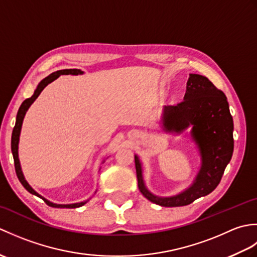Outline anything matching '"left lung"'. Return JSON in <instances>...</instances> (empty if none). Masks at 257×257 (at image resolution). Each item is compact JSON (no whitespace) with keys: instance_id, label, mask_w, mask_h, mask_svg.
<instances>
[{"instance_id":"left-lung-1","label":"left lung","mask_w":257,"mask_h":257,"mask_svg":"<svg viewBox=\"0 0 257 257\" xmlns=\"http://www.w3.org/2000/svg\"><path fill=\"white\" fill-rule=\"evenodd\" d=\"M161 122L167 132L182 133L189 125L199 148L201 168L191 187L173 196H157L147 189L143 165L135 156L138 187L145 198L161 206H183L211 193L219 185L233 149V118L226 96L206 77L190 74L183 100L163 107Z\"/></svg>"}]
</instances>
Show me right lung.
Segmentation results:
<instances>
[{"mask_svg":"<svg viewBox=\"0 0 257 257\" xmlns=\"http://www.w3.org/2000/svg\"><path fill=\"white\" fill-rule=\"evenodd\" d=\"M69 74L70 75H81V74H84V72H81L80 69H75V68L74 69L57 70V72L52 73L50 76H47V77H45L44 79L41 81L40 84L37 85L33 96L30 97V98H27V99H25L23 102H22V105H21L19 111H18V116H16V122H15V125L13 128V133H12V139H11V149H12V154H13V158H14V166H15L16 176H18L22 185H23V187L27 191H29L30 193L38 196V198H41L42 200H44V202L47 205H50L52 207H61V209H62V207H66V209H75V207L83 206L89 200L78 202V203H73V204H56V203H53V202H51V201L46 200L44 196H42L41 194H38L36 191L29 184V182L26 181L25 178H24V174H23V172H22L21 163H20V159H19V141H20V134H21V129H22V123H23V119L25 117L26 111L29 110V108L31 107L32 103L35 101L36 98L40 96L42 90L44 89L48 84L52 83V81L55 80L56 78H58L61 75H69Z\"/></svg>","mask_w":257,"mask_h":257,"instance_id":"add662e5","label":"right lung"}]
</instances>
